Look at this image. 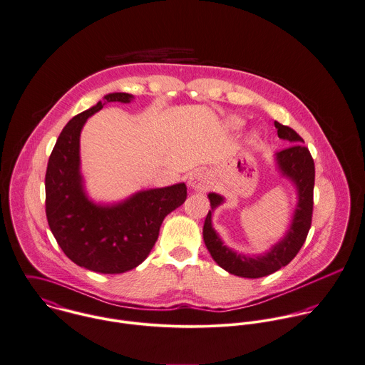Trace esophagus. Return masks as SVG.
<instances>
[{"label":"esophagus","instance_id":"obj_1","mask_svg":"<svg viewBox=\"0 0 365 365\" xmlns=\"http://www.w3.org/2000/svg\"><path fill=\"white\" fill-rule=\"evenodd\" d=\"M187 185L190 189H193L196 192H205L210 187V180H209V176L203 170H196L189 176Z\"/></svg>","mask_w":365,"mask_h":365}]
</instances>
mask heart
<instances>
[{
    "label": "heart",
    "mask_w": 365,
    "mask_h": 365,
    "mask_svg": "<svg viewBox=\"0 0 365 365\" xmlns=\"http://www.w3.org/2000/svg\"><path fill=\"white\" fill-rule=\"evenodd\" d=\"M245 123V120L242 118H237V116H230L227 120H226V125L230 128V129H239L242 128Z\"/></svg>",
    "instance_id": "b5f03b06"
}]
</instances>
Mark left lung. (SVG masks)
Returning <instances> with one entry per match:
<instances>
[{"label": "left lung", "mask_w": 365, "mask_h": 365, "mask_svg": "<svg viewBox=\"0 0 365 365\" xmlns=\"http://www.w3.org/2000/svg\"><path fill=\"white\" fill-rule=\"evenodd\" d=\"M280 139L289 140L293 145L274 155L277 170L289 179L297 190V206L293 213V220L286 232V236L277 242L269 252L259 256H247L227 247L212 225L215 209L225 203V197L217 193H209L210 210L203 226V240L213 260L230 274L259 279L269 276L282 267L287 266L299 253L306 242L312 227L313 216V190H314V160L309 149L303 145V138L289 126L274 122Z\"/></svg>", "instance_id": "obj_1"}]
</instances>
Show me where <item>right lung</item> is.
Here are the masks:
<instances>
[{
	"instance_id": "right-lung-1",
	"label": "right lung",
	"mask_w": 365,
	"mask_h": 365,
	"mask_svg": "<svg viewBox=\"0 0 365 365\" xmlns=\"http://www.w3.org/2000/svg\"><path fill=\"white\" fill-rule=\"evenodd\" d=\"M132 99L130 93H108L73 116L58 136L45 175V212L59 247L75 264L103 274L138 267L155 246L163 219L187 196L186 185L176 183L140 190L112 205L88 197L81 173V130L103 105Z\"/></svg>"
}]
</instances>
